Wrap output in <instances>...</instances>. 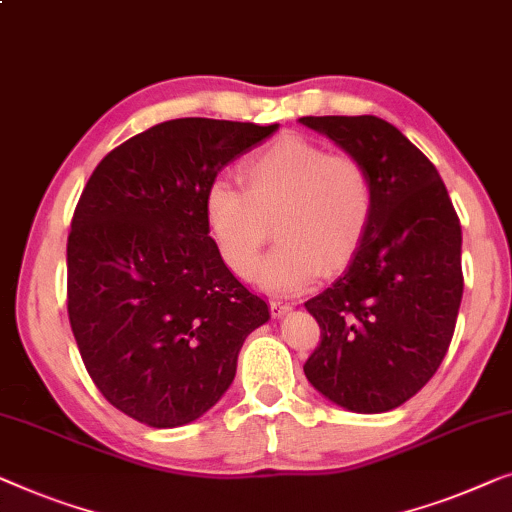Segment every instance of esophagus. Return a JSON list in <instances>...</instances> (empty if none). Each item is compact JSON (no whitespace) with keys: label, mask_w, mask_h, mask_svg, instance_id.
Returning a JSON list of instances; mask_svg holds the SVG:
<instances>
[{"label":"esophagus","mask_w":512,"mask_h":512,"mask_svg":"<svg viewBox=\"0 0 512 512\" xmlns=\"http://www.w3.org/2000/svg\"><path fill=\"white\" fill-rule=\"evenodd\" d=\"M293 307H295L293 302H288V300H272V302H270L272 316H284V314H288V311H291Z\"/></svg>","instance_id":"esophagus-1"}]
</instances>
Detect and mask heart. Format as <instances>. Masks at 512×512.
Listing matches in <instances>:
<instances>
[{
	"label": "heart",
	"mask_w": 512,
	"mask_h": 512,
	"mask_svg": "<svg viewBox=\"0 0 512 512\" xmlns=\"http://www.w3.org/2000/svg\"><path fill=\"white\" fill-rule=\"evenodd\" d=\"M247 189L217 177L205 191V221L219 256L247 277L272 228L279 244L256 265L270 293H295L344 270L374 217L369 170L351 154L286 133L244 164Z\"/></svg>",
	"instance_id": "1"
}]
</instances>
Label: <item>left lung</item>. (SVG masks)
Listing matches in <instances>:
<instances>
[{"mask_svg": "<svg viewBox=\"0 0 512 512\" xmlns=\"http://www.w3.org/2000/svg\"><path fill=\"white\" fill-rule=\"evenodd\" d=\"M374 184V217L358 254L330 288L305 302L321 344L309 383L337 406L383 413L439 369L462 302V226L446 184L409 138L374 115L300 117Z\"/></svg>", "mask_w": 512, "mask_h": 512, "instance_id": "8db88e82", "label": "left lung"}]
</instances>
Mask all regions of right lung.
<instances>
[{
  "mask_svg": "<svg viewBox=\"0 0 512 512\" xmlns=\"http://www.w3.org/2000/svg\"><path fill=\"white\" fill-rule=\"evenodd\" d=\"M279 124L182 117L101 159L66 242L78 351L115 409L150 427L201 418L235 379L270 309L226 268L205 221L219 170Z\"/></svg>",
  "mask_w": 512,
  "mask_h": 512,
  "instance_id": "1",
  "label": "right lung"
}]
</instances>
